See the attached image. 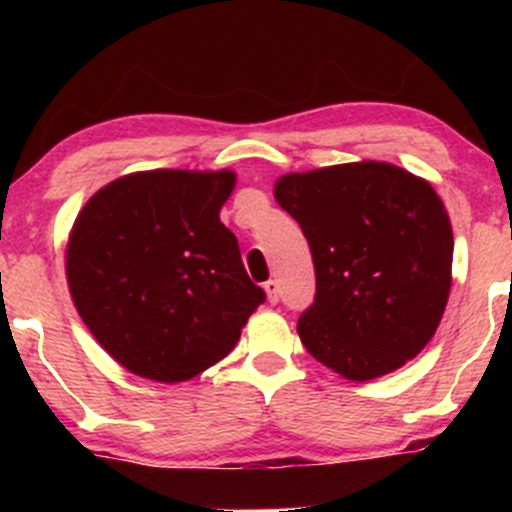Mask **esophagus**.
Masks as SVG:
<instances>
[{
	"instance_id": "obj_1",
	"label": "esophagus",
	"mask_w": 512,
	"mask_h": 512,
	"mask_svg": "<svg viewBox=\"0 0 512 512\" xmlns=\"http://www.w3.org/2000/svg\"><path fill=\"white\" fill-rule=\"evenodd\" d=\"M264 291H267V301L269 303H279V281L269 279L267 284H264Z\"/></svg>"
}]
</instances>
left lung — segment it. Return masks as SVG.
I'll return each instance as SVG.
<instances>
[{"instance_id": "left-lung-1", "label": "left lung", "mask_w": 512, "mask_h": 512, "mask_svg": "<svg viewBox=\"0 0 512 512\" xmlns=\"http://www.w3.org/2000/svg\"><path fill=\"white\" fill-rule=\"evenodd\" d=\"M274 199L301 226L315 303L298 320L310 356L366 383L436 334L452 286V226L431 182L383 161L286 173Z\"/></svg>"}]
</instances>
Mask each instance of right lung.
Segmentation results:
<instances>
[{
    "instance_id": "right-lung-1",
    "label": "right lung",
    "mask_w": 512,
    "mask_h": 512,
    "mask_svg": "<svg viewBox=\"0 0 512 512\" xmlns=\"http://www.w3.org/2000/svg\"><path fill=\"white\" fill-rule=\"evenodd\" d=\"M233 170H142L101 187L64 269L96 342L139 378L182 383L233 351L264 291L219 214Z\"/></svg>"
}]
</instances>
